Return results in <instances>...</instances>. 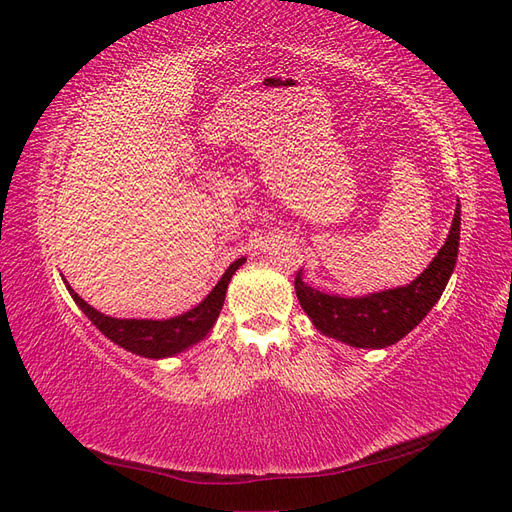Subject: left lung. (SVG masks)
<instances>
[{"label":"left lung","mask_w":512,"mask_h":512,"mask_svg":"<svg viewBox=\"0 0 512 512\" xmlns=\"http://www.w3.org/2000/svg\"><path fill=\"white\" fill-rule=\"evenodd\" d=\"M459 226L461 205L457 200L453 224L444 245L427 269L406 286L369 292L363 297H346V294L322 292L307 286L301 269L294 280V290H297L303 312L322 335L333 337L346 346L380 350L397 344L431 312L451 280L459 252Z\"/></svg>","instance_id":"8db88e82"}]
</instances>
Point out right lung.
I'll return each instance as SVG.
<instances>
[{
  "instance_id": "1",
  "label": "right lung",
  "mask_w": 512,
  "mask_h": 512,
  "mask_svg": "<svg viewBox=\"0 0 512 512\" xmlns=\"http://www.w3.org/2000/svg\"><path fill=\"white\" fill-rule=\"evenodd\" d=\"M245 260L247 258H237L232 262L220 277V282L213 286V290L196 307L179 316L162 320L106 316L98 312L96 307H91L85 299H81L66 282L64 275H61V280H64L74 303L81 307V312L91 320V324H96V329H100L102 335H106L113 344H117L123 350L158 361L168 359V356H177L185 350H190L198 342H203L222 312L230 277L235 275L239 267H243Z\"/></svg>"
}]
</instances>
